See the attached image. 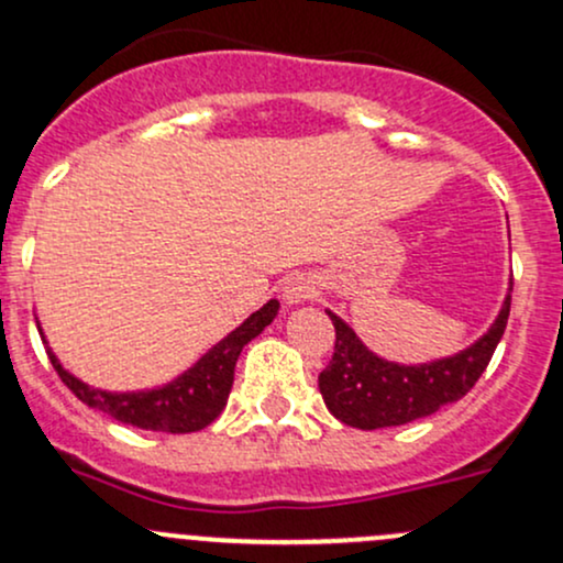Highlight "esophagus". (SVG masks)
<instances>
[{
	"label": "esophagus",
	"instance_id": "1",
	"mask_svg": "<svg viewBox=\"0 0 563 563\" xmlns=\"http://www.w3.org/2000/svg\"><path fill=\"white\" fill-rule=\"evenodd\" d=\"M314 296H318V283H314V277L305 275V272H296V275L283 283V299L288 305H301V301H310Z\"/></svg>",
	"mask_w": 563,
	"mask_h": 563
}]
</instances>
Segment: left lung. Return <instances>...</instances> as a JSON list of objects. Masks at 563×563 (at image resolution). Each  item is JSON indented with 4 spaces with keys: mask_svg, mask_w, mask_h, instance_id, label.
Wrapping results in <instances>:
<instances>
[{
    "mask_svg": "<svg viewBox=\"0 0 563 563\" xmlns=\"http://www.w3.org/2000/svg\"><path fill=\"white\" fill-rule=\"evenodd\" d=\"M508 314L510 294L492 329L467 350L424 366H398L368 352L355 331L329 312L336 342L329 366L318 376L320 395L339 422L357 430L395 428L430 417L473 390L503 339Z\"/></svg>",
    "mask_w": 563,
    "mask_h": 563,
    "instance_id": "left-lung-1",
    "label": "left lung"
}]
</instances>
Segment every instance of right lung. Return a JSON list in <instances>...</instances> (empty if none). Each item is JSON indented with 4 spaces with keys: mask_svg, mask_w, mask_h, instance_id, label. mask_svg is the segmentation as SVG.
<instances>
[{
    "mask_svg": "<svg viewBox=\"0 0 563 563\" xmlns=\"http://www.w3.org/2000/svg\"><path fill=\"white\" fill-rule=\"evenodd\" d=\"M277 307L280 305L275 299L267 301L240 329H234L230 336L221 339L202 361H197L195 368L178 376L168 387H159V390L150 393L96 390V387H88L85 382L74 379L69 372H64V366H60L58 357L51 350H47V357H51L60 382L90 409L109 413L117 422L141 430L195 432L208 428L227 406L234 382V363H238L240 352L275 320Z\"/></svg>",
    "mask_w": 563,
    "mask_h": 563,
    "instance_id": "obj_1",
    "label": "right lung"
}]
</instances>
